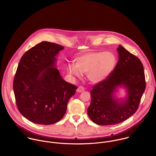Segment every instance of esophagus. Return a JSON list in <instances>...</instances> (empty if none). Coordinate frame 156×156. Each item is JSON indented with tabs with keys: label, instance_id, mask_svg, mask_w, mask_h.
Wrapping results in <instances>:
<instances>
[{
	"label": "esophagus",
	"instance_id": "esophagus-1",
	"mask_svg": "<svg viewBox=\"0 0 156 156\" xmlns=\"http://www.w3.org/2000/svg\"><path fill=\"white\" fill-rule=\"evenodd\" d=\"M85 90V88L83 87H79L77 89V92H83Z\"/></svg>",
	"mask_w": 156,
	"mask_h": 156
}]
</instances>
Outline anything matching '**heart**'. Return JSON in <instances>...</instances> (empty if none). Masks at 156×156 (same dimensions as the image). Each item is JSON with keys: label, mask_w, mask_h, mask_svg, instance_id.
I'll list each match as a JSON object with an SVG mask.
<instances>
[{"label": "heart", "mask_w": 156, "mask_h": 156, "mask_svg": "<svg viewBox=\"0 0 156 156\" xmlns=\"http://www.w3.org/2000/svg\"><path fill=\"white\" fill-rule=\"evenodd\" d=\"M116 62L115 56L111 51H92L77 58L75 66H67V72L73 79L79 78L82 74L87 73L90 83H98L111 74Z\"/></svg>", "instance_id": "b5f03b06"}]
</instances>
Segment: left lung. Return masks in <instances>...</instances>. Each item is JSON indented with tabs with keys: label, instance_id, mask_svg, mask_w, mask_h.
Returning a JSON list of instances; mask_svg holds the SVG:
<instances>
[{
	"label": "left lung",
	"instance_id": "1",
	"mask_svg": "<svg viewBox=\"0 0 156 156\" xmlns=\"http://www.w3.org/2000/svg\"><path fill=\"white\" fill-rule=\"evenodd\" d=\"M117 51L118 61L111 74L90 92L88 115L98 125H114L129 118L137 110L145 89L144 69L140 59L121 45ZM119 88L125 90L123 98L116 97Z\"/></svg>",
	"mask_w": 156,
	"mask_h": 156
}]
</instances>
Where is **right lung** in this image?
<instances>
[{"mask_svg":"<svg viewBox=\"0 0 156 156\" xmlns=\"http://www.w3.org/2000/svg\"><path fill=\"white\" fill-rule=\"evenodd\" d=\"M64 47L43 41L20 59L13 89L23 116L38 124L50 125L64 116L77 87L66 82L56 68V56Z\"/></svg>","mask_w":156,"mask_h":156,"instance_id":"obj_1","label":"right lung"}]
</instances>
